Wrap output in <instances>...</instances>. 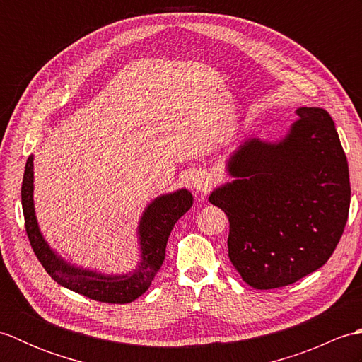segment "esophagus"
<instances>
[{
    "mask_svg": "<svg viewBox=\"0 0 362 362\" xmlns=\"http://www.w3.org/2000/svg\"><path fill=\"white\" fill-rule=\"evenodd\" d=\"M213 185V179L205 171H196L191 175V188L196 189L197 193H204Z\"/></svg>",
    "mask_w": 362,
    "mask_h": 362,
    "instance_id": "34e87169",
    "label": "esophagus"
}]
</instances>
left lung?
Masks as SVG:
<instances>
[{"mask_svg": "<svg viewBox=\"0 0 362 362\" xmlns=\"http://www.w3.org/2000/svg\"><path fill=\"white\" fill-rule=\"evenodd\" d=\"M280 141L249 138L227 161L233 182L209 201L230 222L228 258L255 289H275L317 271L347 224L350 179L334 121L300 107Z\"/></svg>", "mask_w": 362, "mask_h": 362, "instance_id": "left-lung-1", "label": "left lung"}]
</instances>
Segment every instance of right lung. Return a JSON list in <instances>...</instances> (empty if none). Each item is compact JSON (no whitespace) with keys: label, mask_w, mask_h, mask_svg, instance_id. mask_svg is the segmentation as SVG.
I'll return each mask as SVG.
<instances>
[{"label":"right lung","mask_w":362,"mask_h":362,"mask_svg":"<svg viewBox=\"0 0 362 362\" xmlns=\"http://www.w3.org/2000/svg\"><path fill=\"white\" fill-rule=\"evenodd\" d=\"M21 205L25 214V227L34 253L45 271L54 281L104 303H130L144 294L152 284L153 276L163 264L166 243L171 230L191 205L193 194L182 188L174 193L158 196L146 206L138 226L141 261L132 272L122 275H105L90 269L73 266L59 257L38 228L34 209V156H29L21 185Z\"/></svg>","instance_id":"right-lung-1"}]
</instances>
